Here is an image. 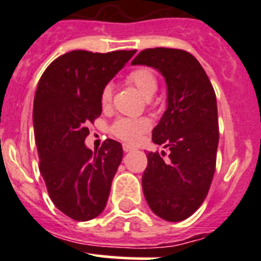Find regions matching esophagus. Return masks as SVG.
<instances>
[{"label":"esophagus","instance_id":"obj_1","mask_svg":"<svg viewBox=\"0 0 261 261\" xmlns=\"http://www.w3.org/2000/svg\"><path fill=\"white\" fill-rule=\"evenodd\" d=\"M122 149H123V151L127 152V151H131V150H134V147L130 146V145H127V144H123Z\"/></svg>","mask_w":261,"mask_h":261}]
</instances>
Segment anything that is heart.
<instances>
[{"instance_id": "heart-1", "label": "heart", "mask_w": 261, "mask_h": 261, "mask_svg": "<svg viewBox=\"0 0 261 261\" xmlns=\"http://www.w3.org/2000/svg\"><path fill=\"white\" fill-rule=\"evenodd\" d=\"M127 82L135 86L138 91L145 98L154 96L158 89V80L155 73L150 68H136L128 73ZM112 101V86L106 84L101 92V102L103 106H109ZM150 121L145 117L127 118L120 117L111 125V134L116 138L126 141V143H136L145 131L149 130Z\"/></svg>"}]
</instances>
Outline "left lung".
<instances>
[{
  "label": "left lung",
  "mask_w": 261,
  "mask_h": 261,
  "mask_svg": "<svg viewBox=\"0 0 261 261\" xmlns=\"http://www.w3.org/2000/svg\"><path fill=\"white\" fill-rule=\"evenodd\" d=\"M162 73L167 110L152 130V141L170 150L147 156L143 191L151 211L169 222L193 215L206 199L216 169L218 117L215 89L198 60L186 50L145 49L131 62ZM164 156V154H163Z\"/></svg>",
  "instance_id": "1"
}]
</instances>
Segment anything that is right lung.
I'll return each instance as SVG.
<instances>
[{"instance_id":"add662e5","label":"right lung","mask_w":261,"mask_h":261,"mask_svg":"<svg viewBox=\"0 0 261 261\" xmlns=\"http://www.w3.org/2000/svg\"><path fill=\"white\" fill-rule=\"evenodd\" d=\"M135 53L73 50L50 63L39 81L33 112L39 169L53 203L75 221L106 207L122 146L107 139L93 152L84 144L87 126L101 116L102 88Z\"/></svg>"}]
</instances>
